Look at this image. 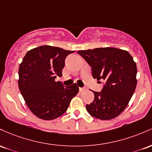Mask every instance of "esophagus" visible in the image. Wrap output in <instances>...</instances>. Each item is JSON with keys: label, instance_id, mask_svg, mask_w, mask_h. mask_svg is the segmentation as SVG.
<instances>
[{"label": "esophagus", "instance_id": "obj_1", "mask_svg": "<svg viewBox=\"0 0 152 152\" xmlns=\"http://www.w3.org/2000/svg\"><path fill=\"white\" fill-rule=\"evenodd\" d=\"M85 90V88H79L80 92H83V91H84Z\"/></svg>", "mask_w": 152, "mask_h": 152}]
</instances>
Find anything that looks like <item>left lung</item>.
<instances>
[{
	"label": "left lung",
	"mask_w": 152,
	"mask_h": 152,
	"mask_svg": "<svg viewBox=\"0 0 152 152\" xmlns=\"http://www.w3.org/2000/svg\"><path fill=\"white\" fill-rule=\"evenodd\" d=\"M77 53L92 67L93 77L105 80L101 92L93 91L95 98L86 105L88 112L100 120L117 117L126 108L137 83V68L132 56L127 51L114 47L81 50Z\"/></svg>",
	"instance_id": "obj_1"
}]
</instances>
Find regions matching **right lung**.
<instances>
[{"label": "right lung", "instance_id": "add662e5", "mask_svg": "<svg viewBox=\"0 0 152 152\" xmlns=\"http://www.w3.org/2000/svg\"><path fill=\"white\" fill-rule=\"evenodd\" d=\"M74 51L44 45L28 51L18 69V88L26 104L37 117L53 120L64 113L77 94L76 83L64 87L57 76L62 75L64 60Z\"/></svg>", "mask_w": 152, "mask_h": 152}]
</instances>
